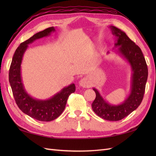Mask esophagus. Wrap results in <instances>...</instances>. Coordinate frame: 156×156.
I'll use <instances>...</instances> for the list:
<instances>
[{
	"label": "esophagus",
	"instance_id": "esophagus-1",
	"mask_svg": "<svg viewBox=\"0 0 156 156\" xmlns=\"http://www.w3.org/2000/svg\"><path fill=\"white\" fill-rule=\"evenodd\" d=\"M90 81H89L88 79L87 78H82L81 80L79 81V85L82 87H90Z\"/></svg>",
	"mask_w": 156,
	"mask_h": 156
}]
</instances>
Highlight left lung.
I'll return each instance as SVG.
<instances>
[{
  "mask_svg": "<svg viewBox=\"0 0 156 156\" xmlns=\"http://www.w3.org/2000/svg\"><path fill=\"white\" fill-rule=\"evenodd\" d=\"M115 35V47L117 52L129 65L132 70L130 94L120 105H111L102 98L97 89L93 88L96 98L92 104L93 111L99 117L107 121L121 120L135 111L143 100L148 69L141 49L131 41L124 31L114 26H110Z\"/></svg>",
  "mask_w": 156,
  "mask_h": 156,
  "instance_id": "8db88e82",
  "label": "left lung"
}]
</instances>
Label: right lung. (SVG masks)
<instances>
[{
  "label": "right lung",
  "mask_w": 156,
  "mask_h": 156,
  "mask_svg": "<svg viewBox=\"0 0 156 156\" xmlns=\"http://www.w3.org/2000/svg\"><path fill=\"white\" fill-rule=\"evenodd\" d=\"M55 31L54 27H49L21 43L16 49L9 69V82L16 105L25 114L40 121H51L58 118L64 111L69 96L76 90L75 84H71L62 88L50 98L40 100L29 95L23 85L21 65L28 45L36 39L50 35Z\"/></svg>",
  "instance_id": "obj_1"
}]
</instances>
